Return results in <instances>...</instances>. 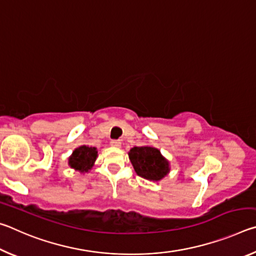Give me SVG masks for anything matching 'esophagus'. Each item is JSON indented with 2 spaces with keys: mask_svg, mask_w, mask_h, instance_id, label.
Segmentation results:
<instances>
[{
  "mask_svg": "<svg viewBox=\"0 0 256 256\" xmlns=\"http://www.w3.org/2000/svg\"><path fill=\"white\" fill-rule=\"evenodd\" d=\"M120 144H122V142H120V140H112L110 141V146H115V148H120Z\"/></svg>",
  "mask_w": 256,
  "mask_h": 256,
  "instance_id": "1",
  "label": "esophagus"
}]
</instances>
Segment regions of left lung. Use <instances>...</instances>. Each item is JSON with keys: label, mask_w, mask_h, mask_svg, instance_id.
Here are the masks:
<instances>
[{"label": "left lung", "mask_w": 256, "mask_h": 256, "mask_svg": "<svg viewBox=\"0 0 256 256\" xmlns=\"http://www.w3.org/2000/svg\"><path fill=\"white\" fill-rule=\"evenodd\" d=\"M128 157L136 174L146 180H159L170 172L167 160L152 146H134Z\"/></svg>", "instance_id": "obj_1"}]
</instances>
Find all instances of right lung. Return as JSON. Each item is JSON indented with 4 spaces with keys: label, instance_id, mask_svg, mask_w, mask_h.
Listing matches in <instances>:
<instances>
[{
    "label": "right lung",
    "instance_id": "1",
    "mask_svg": "<svg viewBox=\"0 0 256 256\" xmlns=\"http://www.w3.org/2000/svg\"><path fill=\"white\" fill-rule=\"evenodd\" d=\"M97 158V149L92 146H81L73 151L68 159V164L72 168L80 170L81 172H88L92 167L94 160Z\"/></svg>",
    "mask_w": 256,
    "mask_h": 256
}]
</instances>
